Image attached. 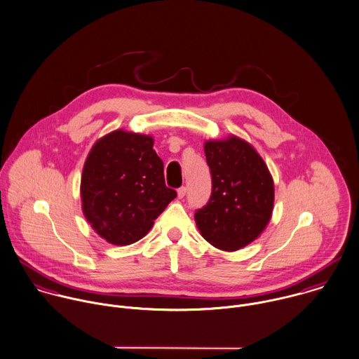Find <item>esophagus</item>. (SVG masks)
Instances as JSON below:
<instances>
[{
  "instance_id": "1",
  "label": "esophagus",
  "mask_w": 359,
  "mask_h": 359,
  "mask_svg": "<svg viewBox=\"0 0 359 359\" xmlns=\"http://www.w3.org/2000/svg\"><path fill=\"white\" fill-rule=\"evenodd\" d=\"M177 194H178V198H180V199H182V198L187 195V188H185V187H181V188H178Z\"/></svg>"
}]
</instances>
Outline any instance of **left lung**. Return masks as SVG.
Wrapping results in <instances>:
<instances>
[{
  "instance_id": "left-lung-1",
  "label": "left lung",
  "mask_w": 359,
  "mask_h": 359,
  "mask_svg": "<svg viewBox=\"0 0 359 359\" xmlns=\"http://www.w3.org/2000/svg\"><path fill=\"white\" fill-rule=\"evenodd\" d=\"M205 154L212 195L196 210V226L213 246L237 250L257 238L271 217V175L256 150L237 136L206 142Z\"/></svg>"
}]
</instances>
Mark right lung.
Wrapping results in <instances>:
<instances>
[{
  "mask_svg": "<svg viewBox=\"0 0 359 359\" xmlns=\"http://www.w3.org/2000/svg\"><path fill=\"white\" fill-rule=\"evenodd\" d=\"M82 209L96 233L114 245L143 238L177 192L151 136L114 130L95 143L82 172Z\"/></svg>",
  "mask_w": 359,
  "mask_h": 359,
  "instance_id": "right-lung-1",
  "label": "right lung"
}]
</instances>
